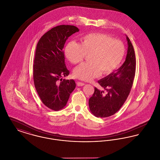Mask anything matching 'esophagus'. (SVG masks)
<instances>
[{
	"label": "esophagus",
	"instance_id": "esophagus-1",
	"mask_svg": "<svg viewBox=\"0 0 160 160\" xmlns=\"http://www.w3.org/2000/svg\"><path fill=\"white\" fill-rule=\"evenodd\" d=\"M84 85V83H82V82H78L77 83V86H83Z\"/></svg>",
	"mask_w": 160,
	"mask_h": 160
}]
</instances>
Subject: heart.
I'll return each mask as SVG.
<instances>
[{"label": "heart", "mask_w": 160, "mask_h": 160, "mask_svg": "<svg viewBox=\"0 0 160 160\" xmlns=\"http://www.w3.org/2000/svg\"><path fill=\"white\" fill-rule=\"evenodd\" d=\"M125 47L121 41L101 33H89L81 38L80 44L70 41L65 48L67 58L73 64L81 63L86 56L89 63H83L74 69L75 77L90 81L99 77L101 72L109 75L118 68L124 58Z\"/></svg>", "instance_id": "b5f03b06"}]
</instances>
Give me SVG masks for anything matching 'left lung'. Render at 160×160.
Here are the masks:
<instances>
[{
	"mask_svg": "<svg viewBox=\"0 0 160 160\" xmlns=\"http://www.w3.org/2000/svg\"><path fill=\"white\" fill-rule=\"evenodd\" d=\"M126 38L127 54L122 66L98 81L106 91V94L95 88L89 99L90 111L97 118H106L116 113L124 104L132 88L136 72V56L129 38L126 35Z\"/></svg>",
	"mask_w": 160,
	"mask_h": 160,
	"instance_id": "obj_1",
	"label": "left lung"
}]
</instances>
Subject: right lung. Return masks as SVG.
Instances as JSON below:
<instances>
[{
	"label": "right lung",
	"instance_id": "right-lung-1",
	"mask_svg": "<svg viewBox=\"0 0 160 160\" xmlns=\"http://www.w3.org/2000/svg\"><path fill=\"white\" fill-rule=\"evenodd\" d=\"M79 29L72 25L56 26L38 41L33 62V81L38 95L48 108L58 111L66 106L76 88L74 80L62 79L69 74L63 48L66 41Z\"/></svg>",
	"mask_w": 160,
	"mask_h": 160
}]
</instances>
